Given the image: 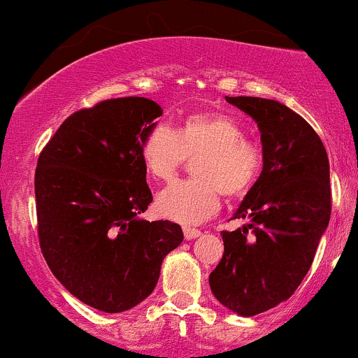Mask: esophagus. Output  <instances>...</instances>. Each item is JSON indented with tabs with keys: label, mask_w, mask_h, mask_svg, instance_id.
I'll return each mask as SVG.
<instances>
[{
	"label": "esophagus",
	"mask_w": 358,
	"mask_h": 358,
	"mask_svg": "<svg viewBox=\"0 0 358 358\" xmlns=\"http://www.w3.org/2000/svg\"><path fill=\"white\" fill-rule=\"evenodd\" d=\"M182 233H184V238H186V240H193V238H196V236L201 235L200 229L189 228V226H184Z\"/></svg>",
	"instance_id": "esophagus-1"
}]
</instances>
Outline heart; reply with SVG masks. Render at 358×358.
Segmentation results:
<instances>
[{"instance_id": "obj_1", "label": "heart", "mask_w": 358, "mask_h": 358, "mask_svg": "<svg viewBox=\"0 0 358 358\" xmlns=\"http://www.w3.org/2000/svg\"><path fill=\"white\" fill-rule=\"evenodd\" d=\"M139 157L146 174L157 182L178 176L186 158L194 179L165 187L157 198L162 217L196 224L215 214L221 193L229 200L243 198L261 178L264 151L247 139L245 129L233 116L219 111H194L174 130L157 125L143 137Z\"/></svg>"}]
</instances>
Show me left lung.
I'll use <instances>...</instances> for the list:
<instances>
[{"label": "left lung", "mask_w": 358, "mask_h": 358, "mask_svg": "<svg viewBox=\"0 0 358 358\" xmlns=\"http://www.w3.org/2000/svg\"><path fill=\"white\" fill-rule=\"evenodd\" d=\"M256 120L264 167L222 231L224 254L208 277L212 294L243 317L287 301L306 277L331 219L329 160L310 123L277 101L226 97Z\"/></svg>", "instance_id": "left-lung-1"}]
</instances>
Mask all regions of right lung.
Listing matches in <instances>:
<instances>
[{
  "label": "right lung",
  "instance_id": "right-lung-1",
  "mask_svg": "<svg viewBox=\"0 0 358 358\" xmlns=\"http://www.w3.org/2000/svg\"><path fill=\"white\" fill-rule=\"evenodd\" d=\"M158 116L150 99L101 101L64 120L38 158L45 261L74 298L106 313L146 299L164 257L182 242L176 222L139 219L153 201L139 148Z\"/></svg>",
  "mask_w": 358,
  "mask_h": 358
}]
</instances>
